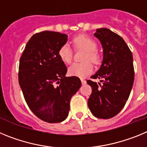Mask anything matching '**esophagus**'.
<instances>
[{"instance_id":"34e87169","label":"esophagus","mask_w":147,"mask_h":147,"mask_svg":"<svg viewBox=\"0 0 147 147\" xmlns=\"http://www.w3.org/2000/svg\"><path fill=\"white\" fill-rule=\"evenodd\" d=\"M81 83H82V84H85L86 83V81L85 80H84V79H81Z\"/></svg>"}]
</instances>
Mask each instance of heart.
<instances>
[{
	"mask_svg": "<svg viewBox=\"0 0 147 147\" xmlns=\"http://www.w3.org/2000/svg\"><path fill=\"white\" fill-rule=\"evenodd\" d=\"M73 43L77 48H81L86 51L82 63H74L69 67V75L75 77L84 78L86 77L91 74L93 70V66L91 61L94 63H98L100 61V56L97 49V43L95 40L86 35H80L73 39ZM58 56L63 62L70 63L72 60V50L68 43H65L61 46L58 50Z\"/></svg>",
	"mask_w": 147,
	"mask_h": 147,
	"instance_id": "heart-1",
	"label": "heart"
}]
</instances>
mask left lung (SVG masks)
Instances as JSON below:
<instances>
[{
  "mask_svg": "<svg viewBox=\"0 0 147 147\" xmlns=\"http://www.w3.org/2000/svg\"><path fill=\"white\" fill-rule=\"evenodd\" d=\"M94 35L100 41L104 58L91 78L100 79L102 84L86 81L92 89L88 107L96 118L109 119L118 115L128 100L135 76L133 57L124 40L110 29H98Z\"/></svg>",
  "mask_w": 147,
  "mask_h": 147,
  "instance_id": "8db88e82",
  "label": "left lung"
}]
</instances>
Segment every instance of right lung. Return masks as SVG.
<instances>
[{
	"label": "right lung",
	"mask_w": 147,
	"mask_h": 147,
	"mask_svg": "<svg viewBox=\"0 0 147 147\" xmlns=\"http://www.w3.org/2000/svg\"><path fill=\"white\" fill-rule=\"evenodd\" d=\"M67 35L43 31L32 35L20 58L18 81L29 109L42 121L59 123L69 115V102L81 86L67 69L58 50Z\"/></svg>",
	"instance_id": "obj_1"
}]
</instances>
